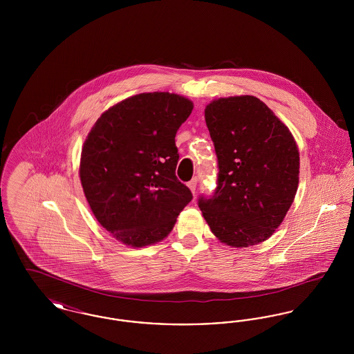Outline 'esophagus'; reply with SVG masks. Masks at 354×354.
Listing matches in <instances>:
<instances>
[{
	"label": "esophagus",
	"instance_id": "34e87169",
	"mask_svg": "<svg viewBox=\"0 0 354 354\" xmlns=\"http://www.w3.org/2000/svg\"><path fill=\"white\" fill-rule=\"evenodd\" d=\"M188 188L191 189V192L192 194H196V185H198V179L196 178H194L191 182H188Z\"/></svg>",
	"mask_w": 354,
	"mask_h": 354
}]
</instances>
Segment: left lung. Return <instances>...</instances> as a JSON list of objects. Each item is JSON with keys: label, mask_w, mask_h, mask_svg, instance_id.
Segmentation results:
<instances>
[{"label": "left lung", "mask_w": 354, "mask_h": 354, "mask_svg": "<svg viewBox=\"0 0 354 354\" xmlns=\"http://www.w3.org/2000/svg\"><path fill=\"white\" fill-rule=\"evenodd\" d=\"M218 156V185L199 208L221 243L245 248L272 236L297 187L300 155L293 135L252 95L219 98L204 110Z\"/></svg>", "instance_id": "8db88e82"}]
</instances>
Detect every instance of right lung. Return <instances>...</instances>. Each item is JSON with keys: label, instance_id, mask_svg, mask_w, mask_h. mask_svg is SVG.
I'll use <instances>...</instances> for the list:
<instances>
[{"label": "right lung", "instance_id": "1", "mask_svg": "<svg viewBox=\"0 0 354 354\" xmlns=\"http://www.w3.org/2000/svg\"><path fill=\"white\" fill-rule=\"evenodd\" d=\"M192 109L178 94L142 93L104 111L84 140V196L102 227L126 245L163 240L192 201L175 175V135Z\"/></svg>", "mask_w": 354, "mask_h": 354}]
</instances>
